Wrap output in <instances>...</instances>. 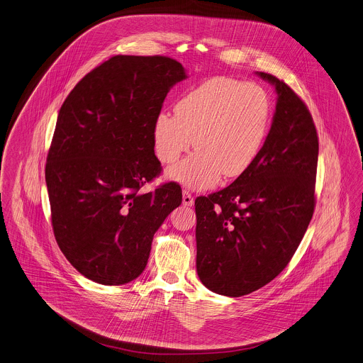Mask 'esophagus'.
I'll return each instance as SVG.
<instances>
[{
    "instance_id": "obj_1",
    "label": "esophagus",
    "mask_w": 363,
    "mask_h": 363,
    "mask_svg": "<svg viewBox=\"0 0 363 363\" xmlns=\"http://www.w3.org/2000/svg\"><path fill=\"white\" fill-rule=\"evenodd\" d=\"M182 203L185 206H192L194 204V196L191 195L188 191L182 192Z\"/></svg>"
}]
</instances>
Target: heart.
Segmentation results:
<instances>
[{
  "label": "heart",
  "mask_w": 363,
  "mask_h": 363,
  "mask_svg": "<svg viewBox=\"0 0 363 363\" xmlns=\"http://www.w3.org/2000/svg\"><path fill=\"white\" fill-rule=\"evenodd\" d=\"M269 113L261 86L210 79L177 102L175 114H157L155 153L163 164H171L194 143L195 153L169 168L167 177L191 189L211 188L223 174L236 178L251 167L267 137Z\"/></svg>",
  "instance_id": "obj_1"
}]
</instances>
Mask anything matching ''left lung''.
Listing matches in <instances>:
<instances>
[{"label":"left lung","instance_id":"1","mask_svg":"<svg viewBox=\"0 0 363 363\" xmlns=\"http://www.w3.org/2000/svg\"><path fill=\"white\" fill-rule=\"evenodd\" d=\"M257 74L278 94L267 140L246 172L195 200L197 275L228 297L250 294L279 275L315 208L319 142L312 116L287 84Z\"/></svg>","mask_w":363,"mask_h":363}]
</instances>
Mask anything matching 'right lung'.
I'll return each instance as SVG.
<instances>
[{"label":"right lung","instance_id":"1","mask_svg":"<svg viewBox=\"0 0 363 363\" xmlns=\"http://www.w3.org/2000/svg\"><path fill=\"white\" fill-rule=\"evenodd\" d=\"M188 76L167 56H113L63 102L47 157L56 243L86 279L117 286L143 272L156 230L182 201L156 178L153 125L169 88Z\"/></svg>","mask_w":363,"mask_h":363}]
</instances>
